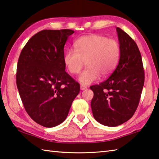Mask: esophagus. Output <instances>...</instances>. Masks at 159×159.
Returning <instances> with one entry per match:
<instances>
[{"label": "esophagus", "mask_w": 159, "mask_h": 159, "mask_svg": "<svg viewBox=\"0 0 159 159\" xmlns=\"http://www.w3.org/2000/svg\"><path fill=\"white\" fill-rule=\"evenodd\" d=\"M80 89H81V90H85V89H87V87H86V86H84V85H81L80 86Z\"/></svg>", "instance_id": "1"}]
</instances>
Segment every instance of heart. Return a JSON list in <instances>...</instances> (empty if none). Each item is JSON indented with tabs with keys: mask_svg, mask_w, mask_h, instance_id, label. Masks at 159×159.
<instances>
[{
	"mask_svg": "<svg viewBox=\"0 0 159 159\" xmlns=\"http://www.w3.org/2000/svg\"><path fill=\"white\" fill-rule=\"evenodd\" d=\"M74 49L65 52L64 63L71 74L80 73L86 61L87 68L80 73L79 82L88 85L100 75L106 77L115 70L120 58L118 41L98 34L84 36L75 41Z\"/></svg>",
	"mask_w": 159,
	"mask_h": 159,
	"instance_id": "obj_1",
	"label": "heart"
}]
</instances>
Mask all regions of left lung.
<instances>
[{
    "label": "left lung",
    "mask_w": 159,
    "mask_h": 159,
    "mask_svg": "<svg viewBox=\"0 0 159 159\" xmlns=\"http://www.w3.org/2000/svg\"><path fill=\"white\" fill-rule=\"evenodd\" d=\"M120 59L115 70L100 84L91 86V103L94 118L100 124L116 127L129 120L139 104L145 73L141 55L135 41L116 28Z\"/></svg>",
    "instance_id": "left-lung-1"
}]
</instances>
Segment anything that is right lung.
I'll return each mask as SVG.
<instances>
[{
	"mask_svg": "<svg viewBox=\"0 0 159 159\" xmlns=\"http://www.w3.org/2000/svg\"><path fill=\"white\" fill-rule=\"evenodd\" d=\"M74 31L44 30L30 39L20 54L16 85L23 106L45 127L64 122L80 93L78 82L65 71L64 45Z\"/></svg>",
	"mask_w": 159,
	"mask_h": 159,
	"instance_id": "add662e5",
	"label": "right lung"
}]
</instances>
